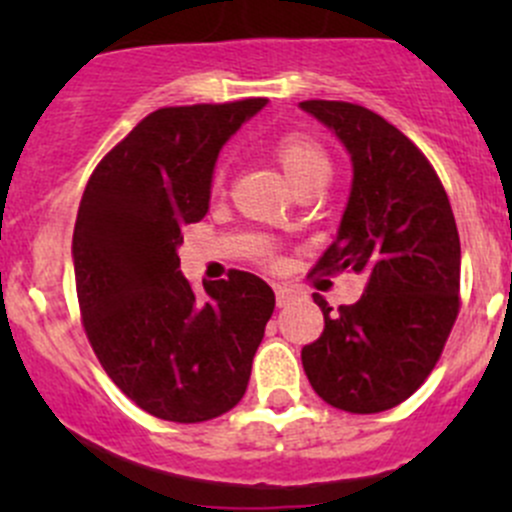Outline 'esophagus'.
Wrapping results in <instances>:
<instances>
[{"label": "esophagus", "mask_w": 512, "mask_h": 512, "mask_svg": "<svg viewBox=\"0 0 512 512\" xmlns=\"http://www.w3.org/2000/svg\"><path fill=\"white\" fill-rule=\"evenodd\" d=\"M275 294H277V307H287V304L294 299L292 289L282 287V285H275Z\"/></svg>", "instance_id": "34e87169"}]
</instances>
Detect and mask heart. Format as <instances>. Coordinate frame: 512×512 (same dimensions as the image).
I'll return each mask as SVG.
<instances>
[{
  "mask_svg": "<svg viewBox=\"0 0 512 512\" xmlns=\"http://www.w3.org/2000/svg\"><path fill=\"white\" fill-rule=\"evenodd\" d=\"M270 156L280 163L285 175L297 188L309 183H324L329 175L327 153L322 151L317 141L309 133L302 131H282L270 141ZM223 170H215L213 193H223Z\"/></svg>",
  "mask_w": 512,
  "mask_h": 512,
  "instance_id": "heart-1",
  "label": "heart"
}]
</instances>
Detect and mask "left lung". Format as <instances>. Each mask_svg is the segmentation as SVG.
<instances>
[{"instance_id":"1","label":"left lung","mask_w":512,"mask_h":512,"mask_svg":"<svg viewBox=\"0 0 512 512\" xmlns=\"http://www.w3.org/2000/svg\"><path fill=\"white\" fill-rule=\"evenodd\" d=\"M299 106L332 128L354 165L337 240L314 272L366 277L359 302L332 309L302 349L312 389L334 409L379 414L428 379L461 309V240L451 203L428 158L396 126L347 101Z\"/></svg>"}]
</instances>
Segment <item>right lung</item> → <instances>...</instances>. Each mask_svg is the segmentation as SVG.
<instances>
[{"label":"right lung","instance_id":"1","mask_svg":"<svg viewBox=\"0 0 512 512\" xmlns=\"http://www.w3.org/2000/svg\"><path fill=\"white\" fill-rule=\"evenodd\" d=\"M267 98L158 108L111 148L86 183L74 275L86 337L113 384L151 416L200 423L245 396L275 292L250 272L180 275L183 225L208 213L220 148Z\"/></svg>","mask_w":512,"mask_h":512}]
</instances>
